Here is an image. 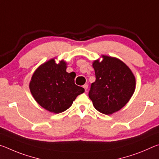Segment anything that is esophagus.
Listing matches in <instances>:
<instances>
[{"label":"esophagus","instance_id":"34e87169","mask_svg":"<svg viewBox=\"0 0 159 159\" xmlns=\"http://www.w3.org/2000/svg\"><path fill=\"white\" fill-rule=\"evenodd\" d=\"M83 88H84V89H85V92H87L88 88V84H85L84 85H83Z\"/></svg>","mask_w":159,"mask_h":159}]
</instances>
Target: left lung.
<instances>
[{"instance_id":"obj_1","label":"left lung","mask_w":159,"mask_h":159,"mask_svg":"<svg viewBox=\"0 0 159 159\" xmlns=\"http://www.w3.org/2000/svg\"><path fill=\"white\" fill-rule=\"evenodd\" d=\"M93 61L95 81L91 84L90 99L98 111L109 115L123 108L133 95L135 78L130 69L116 57L102 55Z\"/></svg>"}]
</instances>
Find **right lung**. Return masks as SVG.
Here are the masks:
<instances>
[{
  "label": "right lung",
  "mask_w": 159,
  "mask_h": 159,
  "mask_svg": "<svg viewBox=\"0 0 159 159\" xmlns=\"http://www.w3.org/2000/svg\"><path fill=\"white\" fill-rule=\"evenodd\" d=\"M66 63L51 59L41 64L31 77L29 89L35 100L48 111L60 114L72 105L84 88L74 83V72H66Z\"/></svg>",
  "instance_id": "obj_1"
}]
</instances>
